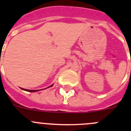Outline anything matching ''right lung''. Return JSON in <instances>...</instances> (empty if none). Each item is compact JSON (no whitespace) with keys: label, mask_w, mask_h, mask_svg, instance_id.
Wrapping results in <instances>:
<instances>
[{"label":"right lung","mask_w":131,"mask_h":131,"mask_svg":"<svg viewBox=\"0 0 131 131\" xmlns=\"http://www.w3.org/2000/svg\"><path fill=\"white\" fill-rule=\"evenodd\" d=\"M52 85H53V84H52V85H50L49 87H48V88H51V87H52ZM20 88L22 89V90H23V91H28V92H37V91H40V90H43V89H40V90H28V89H23V88ZM47 88H45L44 89H47Z\"/></svg>","instance_id":"right-lung-1"}]
</instances>
